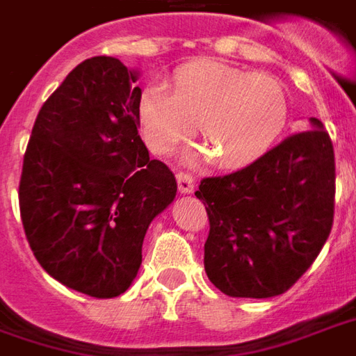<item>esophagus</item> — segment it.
<instances>
[{"label": "esophagus", "instance_id": "34e87169", "mask_svg": "<svg viewBox=\"0 0 356 356\" xmlns=\"http://www.w3.org/2000/svg\"><path fill=\"white\" fill-rule=\"evenodd\" d=\"M177 185H179V193H183V195H191V193L195 191V177H193L188 171H179Z\"/></svg>", "mask_w": 356, "mask_h": 356}]
</instances>
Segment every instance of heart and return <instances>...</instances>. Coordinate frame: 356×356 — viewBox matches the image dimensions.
<instances>
[{"mask_svg": "<svg viewBox=\"0 0 356 356\" xmlns=\"http://www.w3.org/2000/svg\"><path fill=\"white\" fill-rule=\"evenodd\" d=\"M283 84L220 61L179 67L171 90L156 84L140 100V125L154 152L171 154L196 133L225 168L245 165L270 148L287 121Z\"/></svg>", "mask_w": 356, "mask_h": 356, "instance_id": "b5f03b06", "label": "heart"}]
</instances>
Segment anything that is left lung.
Segmentation results:
<instances>
[{"label": "left lung", "instance_id": "8db88e82", "mask_svg": "<svg viewBox=\"0 0 356 356\" xmlns=\"http://www.w3.org/2000/svg\"><path fill=\"white\" fill-rule=\"evenodd\" d=\"M247 168L204 177L195 195L210 221L208 280L229 297L268 299L291 289L334 225L335 156L318 119Z\"/></svg>", "mask_w": 356, "mask_h": 356}]
</instances>
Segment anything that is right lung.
I'll return each instance as SVG.
<instances>
[{
  "label": "right lung",
  "mask_w": 356,
  "mask_h": 356,
  "mask_svg": "<svg viewBox=\"0 0 356 356\" xmlns=\"http://www.w3.org/2000/svg\"><path fill=\"white\" fill-rule=\"evenodd\" d=\"M136 73L115 57L74 67L38 111L22 160L24 235L46 272L94 299L129 289L150 221L177 181L138 135Z\"/></svg>",
  "instance_id": "add662e5"
}]
</instances>
